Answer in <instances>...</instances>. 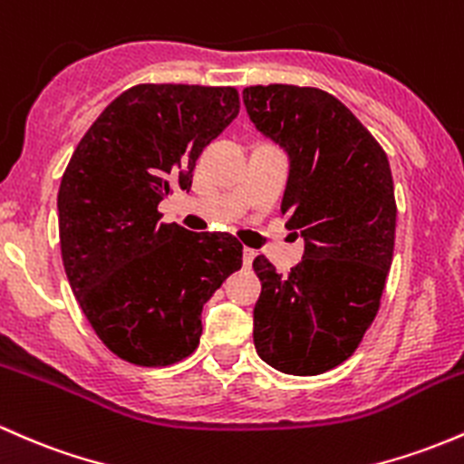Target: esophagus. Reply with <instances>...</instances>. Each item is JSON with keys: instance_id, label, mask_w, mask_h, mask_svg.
<instances>
[{"instance_id": "34e87169", "label": "esophagus", "mask_w": 464, "mask_h": 464, "mask_svg": "<svg viewBox=\"0 0 464 464\" xmlns=\"http://www.w3.org/2000/svg\"><path fill=\"white\" fill-rule=\"evenodd\" d=\"M254 256H256V252H254L252 247H243V266H246L247 270H250V267H252Z\"/></svg>"}]
</instances>
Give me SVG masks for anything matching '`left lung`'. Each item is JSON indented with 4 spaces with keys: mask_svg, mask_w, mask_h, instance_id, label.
<instances>
[{
    "mask_svg": "<svg viewBox=\"0 0 464 464\" xmlns=\"http://www.w3.org/2000/svg\"><path fill=\"white\" fill-rule=\"evenodd\" d=\"M243 103L254 126L290 154L281 212L305 238L303 261L287 274L263 254L254 258V345L274 370L316 376L356 352L381 307L398 214L390 161L325 91L250 86Z\"/></svg>",
    "mask_w": 464,
    "mask_h": 464,
    "instance_id": "left-lung-1",
    "label": "left lung"
}]
</instances>
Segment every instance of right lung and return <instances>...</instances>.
I'll list each match as a JSON object with an SVG mask.
<instances>
[{
	"label": "right lung",
	"instance_id": "obj_1",
	"mask_svg": "<svg viewBox=\"0 0 464 464\" xmlns=\"http://www.w3.org/2000/svg\"><path fill=\"white\" fill-rule=\"evenodd\" d=\"M237 88L137 83L88 128L57 194L63 270L99 341L121 361L168 367L201 341V310L243 246L232 234L163 223L190 190L203 148L237 119Z\"/></svg>",
	"mask_w": 464,
	"mask_h": 464
}]
</instances>
